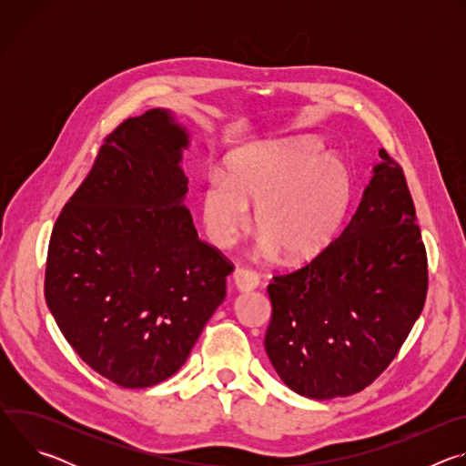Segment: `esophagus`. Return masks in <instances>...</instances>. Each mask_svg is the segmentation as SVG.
I'll return each mask as SVG.
<instances>
[{"mask_svg": "<svg viewBox=\"0 0 466 466\" xmlns=\"http://www.w3.org/2000/svg\"><path fill=\"white\" fill-rule=\"evenodd\" d=\"M232 282H234L238 291L245 293V291L256 289L258 284H259V279H258L256 273H252L248 269H236L234 275H232Z\"/></svg>", "mask_w": 466, "mask_h": 466, "instance_id": "34e87169", "label": "esophagus"}]
</instances>
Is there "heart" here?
<instances>
[{
	"mask_svg": "<svg viewBox=\"0 0 466 466\" xmlns=\"http://www.w3.org/2000/svg\"><path fill=\"white\" fill-rule=\"evenodd\" d=\"M311 138L258 142L227 158V178L208 180L201 218L210 241L230 248L250 227L263 234L261 252L279 250L289 261L315 256L343 219L352 193L349 166L336 155H319Z\"/></svg>",
	"mask_w": 466,
	"mask_h": 466,
	"instance_id": "obj_1",
	"label": "heart"
}]
</instances>
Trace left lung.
I'll list each match as a JSON object with an SVG mask.
<instances>
[{
  "label": "left lung",
  "instance_id": "obj_1",
  "mask_svg": "<svg viewBox=\"0 0 466 466\" xmlns=\"http://www.w3.org/2000/svg\"><path fill=\"white\" fill-rule=\"evenodd\" d=\"M380 158L339 238L268 288L265 352L291 390L315 400L370 385L424 308L428 265L415 207L400 166L383 149Z\"/></svg>",
  "mask_w": 466,
  "mask_h": 466
}]
</instances>
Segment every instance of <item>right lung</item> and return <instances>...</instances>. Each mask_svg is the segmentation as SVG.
Here are the masks:
<instances>
[{
  "label": "right lung",
  "mask_w": 466,
  "mask_h": 466,
  "mask_svg": "<svg viewBox=\"0 0 466 466\" xmlns=\"http://www.w3.org/2000/svg\"><path fill=\"white\" fill-rule=\"evenodd\" d=\"M189 142L166 108L123 121L51 232L47 308L79 358L127 389L173 376L227 295L232 265L184 207Z\"/></svg>",
  "instance_id": "right-lung-1"
}]
</instances>
